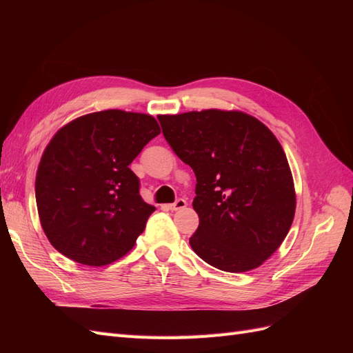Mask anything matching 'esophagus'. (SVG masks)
Here are the masks:
<instances>
[{
    "mask_svg": "<svg viewBox=\"0 0 353 353\" xmlns=\"http://www.w3.org/2000/svg\"><path fill=\"white\" fill-rule=\"evenodd\" d=\"M168 208H169L170 210H181V209L187 208V200L178 199V200H175L174 203H170V205H168Z\"/></svg>",
    "mask_w": 353,
    "mask_h": 353,
    "instance_id": "obj_1",
    "label": "esophagus"
}]
</instances>
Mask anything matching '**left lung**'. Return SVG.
I'll list each match as a JSON object with an SVG mask.
<instances>
[{
  "mask_svg": "<svg viewBox=\"0 0 353 353\" xmlns=\"http://www.w3.org/2000/svg\"><path fill=\"white\" fill-rule=\"evenodd\" d=\"M176 156L196 175L199 228L190 245L215 268H258L280 248L296 210L285 153L262 122L241 112L157 117Z\"/></svg>",
  "mask_w": 353,
  "mask_h": 353,
  "instance_id": "left-lung-1",
  "label": "left lung"
}]
</instances>
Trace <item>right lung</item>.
I'll list each match as a JSON object with an SVG mask.
<instances>
[{
	"label": "right lung",
	"instance_id": "obj_1",
	"mask_svg": "<svg viewBox=\"0 0 353 353\" xmlns=\"http://www.w3.org/2000/svg\"><path fill=\"white\" fill-rule=\"evenodd\" d=\"M159 134L150 114L104 110L78 117L52 137L37 172L35 197L56 250L101 266L134 248L156 208L140 196L130 165Z\"/></svg>",
	"mask_w": 353,
	"mask_h": 353
}]
</instances>
